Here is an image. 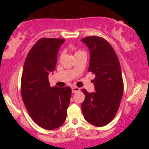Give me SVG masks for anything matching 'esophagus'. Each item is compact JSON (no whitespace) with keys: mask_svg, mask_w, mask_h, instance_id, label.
<instances>
[{"mask_svg":"<svg viewBox=\"0 0 149 149\" xmlns=\"http://www.w3.org/2000/svg\"><path fill=\"white\" fill-rule=\"evenodd\" d=\"M79 91H80V88H79V87H76V86L72 87V93H76Z\"/></svg>","mask_w":149,"mask_h":149,"instance_id":"obj_1","label":"esophagus"}]
</instances>
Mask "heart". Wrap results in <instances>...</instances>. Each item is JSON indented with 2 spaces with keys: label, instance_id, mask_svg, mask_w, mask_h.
<instances>
[{
  "label": "heart",
  "instance_id": "b5f03b06",
  "mask_svg": "<svg viewBox=\"0 0 149 149\" xmlns=\"http://www.w3.org/2000/svg\"><path fill=\"white\" fill-rule=\"evenodd\" d=\"M79 52H81V51H80V50H79V51H76V53H75V55H76V54L79 53Z\"/></svg>",
  "mask_w": 149,
  "mask_h": 149
}]
</instances>
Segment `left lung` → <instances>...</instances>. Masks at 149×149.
<instances>
[{"instance_id":"8db88e82","label":"left lung","mask_w":149,"mask_h":149,"mask_svg":"<svg viewBox=\"0 0 149 149\" xmlns=\"http://www.w3.org/2000/svg\"><path fill=\"white\" fill-rule=\"evenodd\" d=\"M81 42L90 52L88 71L94 73L95 91L82 89L85 100L81 109L90 124L102 127L115 118L123 94V81L119 60L111 45L97 36L83 38Z\"/></svg>"}]
</instances>
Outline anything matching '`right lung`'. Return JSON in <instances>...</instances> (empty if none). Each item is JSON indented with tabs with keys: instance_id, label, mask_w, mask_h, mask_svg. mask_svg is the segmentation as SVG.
I'll return each instance as SVG.
<instances>
[{
	"instance_id": "add662e5",
	"label": "right lung",
	"mask_w": 149,
	"mask_h": 149,
	"mask_svg": "<svg viewBox=\"0 0 149 149\" xmlns=\"http://www.w3.org/2000/svg\"><path fill=\"white\" fill-rule=\"evenodd\" d=\"M63 39L42 38L29 52L21 81L22 97L29 115L42 128L54 130L65 121L70 104L69 86L50 87L48 76L55 69Z\"/></svg>"
}]
</instances>
